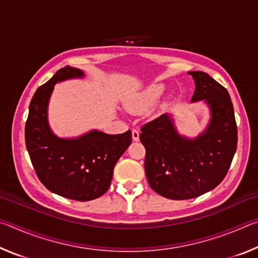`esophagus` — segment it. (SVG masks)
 Returning <instances> with one entry per match:
<instances>
[{
    "label": "esophagus",
    "instance_id": "1",
    "mask_svg": "<svg viewBox=\"0 0 258 258\" xmlns=\"http://www.w3.org/2000/svg\"><path fill=\"white\" fill-rule=\"evenodd\" d=\"M132 139H133V141H139L140 133H139L138 130H133L132 131Z\"/></svg>",
    "mask_w": 258,
    "mask_h": 258
}]
</instances>
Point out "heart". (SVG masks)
Here are the masks:
<instances>
[{"mask_svg":"<svg viewBox=\"0 0 258 258\" xmlns=\"http://www.w3.org/2000/svg\"><path fill=\"white\" fill-rule=\"evenodd\" d=\"M166 91V86L163 83H152L143 89L141 92L135 94L134 97L126 103V107L132 112H141L158 101L163 97Z\"/></svg>","mask_w":258,"mask_h":258,"instance_id":"b5f03b06","label":"heart"}]
</instances>
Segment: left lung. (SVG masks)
<instances>
[{
  "label": "left lung",
  "mask_w": 258,
  "mask_h": 258,
  "mask_svg": "<svg viewBox=\"0 0 258 258\" xmlns=\"http://www.w3.org/2000/svg\"><path fill=\"white\" fill-rule=\"evenodd\" d=\"M196 90L191 102L204 101L211 118L204 132L187 138L177 132L171 113L142 126L145 169L151 189L165 198L199 197L223 181L237 150L234 110L225 87L206 73L189 72Z\"/></svg>",
  "instance_id": "8db88e82"
}]
</instances>
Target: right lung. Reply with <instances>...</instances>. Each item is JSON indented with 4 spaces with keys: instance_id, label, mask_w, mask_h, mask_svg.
<instances>
[{
    "instance_id": "1",
    "label": "right lung",
    "mask_w": 258,
    "mask_h": 258,
    "mask_svg": "<svg viewBox=\"0 0 258 258\" xmlns=\"http://www.w3.org/2000/svg\"><path fill=\"white\" fill-rule=\"evenodd\" d=\"M81 69L66 66L38 87L29 104L26 148L35 172L47 190L61 197L89 202L106 192L113 167L132 142V133L107 134L92 130L77 138H59L50 128L47 107L56 83L83 78Z\"/></svg>"
}]
</instances>
